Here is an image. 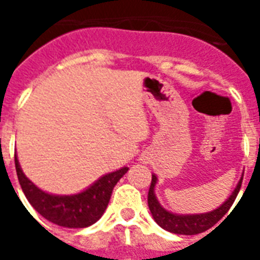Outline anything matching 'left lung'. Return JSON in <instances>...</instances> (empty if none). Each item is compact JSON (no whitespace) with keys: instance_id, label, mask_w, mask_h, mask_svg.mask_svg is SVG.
I'll list each match as a JSON object with an SVG mask.
<instances>
[{"instance_id":"8db88e82","label":"left lung","mask_w":260,"mask_h":260,"mask_svg":"<svg viewBox=\"0 0 260 260\" xmlns=\"http://www.w3.org/2000/svg\"><path fill=\"white\" fill-rule=\"evenodd\" d=\"M242 181L243 175L232 194L216 209L206 212V213L179 214L173 213L160 205V202L158 201L156 194H155V186L158 183V177H156V174H152V181H151L150 190H148V208H150L151 214H152L156 224L165 231H169L171 234L177 235L201 234V232H205L209 228H212L216 222L220 221L225 216V213L230 210V208L238 197Z\"/></svg>"}]
</instances>
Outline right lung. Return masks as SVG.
Segmentation results:
<instances>
[{"label":"right lung","mask_w":260,"mask_h":260,"mask_svg":"<svg viewBox=\"0 0 260 260\" xmlns=\"http://www.w3.org/2000/svg\"><path fill=\"white\" fill-rule=\"evenodd\" d=\"M14 165L18 182L30 205L48 221L64 228H86L98 221L109 204L113 187L129 170L124 166L100 177L79 193L62 196L47 193L26 178L18 163L17 155H14Z\"/></svg>","instance_id":"right-lung-1"}]
</instances>
